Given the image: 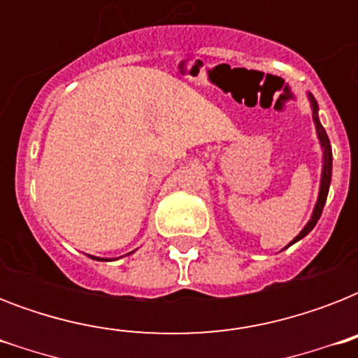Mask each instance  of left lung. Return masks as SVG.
I'll return each instance as SVG.
<instances>
[{
	"label": "left lung",
	"instance_id": "left-lung-1",
	"mask_svg": "<svg viewBox=\"0 0 358 358\" xmlns=\"http://www.w3.org/2000/svg\"><path fill=\"white\" fill-rule=\"evenodd\" d=\"M312 100V119L316 122V129H317V135H320V141H322V146H323V174H322V187H320V196H317V204H316V210L312 213V219L308 221L305 229L301 230V234L292 241H299L301 238H305L308 232H310L314 227H316L317 219L322 217V212H323V206H325V201H327V193H329V185H331V169H333V152H331V143H329V137L325 134V129L323 126L320 124V119H317V103L314 100V96H310ZM289 243V245H292Z\"/></svg>",
	"mask_w": 358,
	"mask_h": 358
}]
</instances>
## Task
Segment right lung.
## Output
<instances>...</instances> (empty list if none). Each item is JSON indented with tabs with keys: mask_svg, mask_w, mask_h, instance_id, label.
I'll return each mask as SVG.
<instances>
[{
	"mask_svg": "<svg viewBox=\"0 0 358 358\" xmlns=\"http://www.w3.org/2000/svg\"><path fill=\"white\" fill-rule=\"evenodd\" d=\"M94 260H98V258H94Z\"/></svg>",
	"mask_w": 358,
	"mask_h": 358,
	"instance_id": "right-lung-1",
	"label": "right lung"
}]
</instances>
